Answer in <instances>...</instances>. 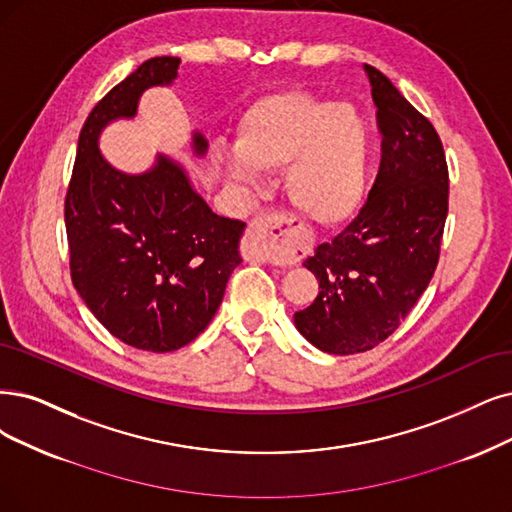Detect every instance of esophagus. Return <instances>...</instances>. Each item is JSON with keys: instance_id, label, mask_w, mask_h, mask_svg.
<instances>
[{"instance_id": "obj_1", "label": "esophagus", "mask_w": 512, "mask_h": 512, "mask_svg": "<svg viewBox=\"0 0 512 512\" xmlns=\"http://www.w3.org/2000/svg\"><path fill=\"white\" fill-rule=\"evenodd\" d=\"M295 217L285 211L261 213L249 223V238L244 242V257L251 261H270L274 246L295 251Z\"/></svg>"}]
</instances>
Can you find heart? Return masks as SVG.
<instances>
[{"instance_id": "obj_1", "label": "heart", "mask_w": 512, "mask_h": 512, "mask_svg": "<svg viewBox=\"0 0 512 512\" xmlns=\"http://www.w3.org/2000/svg\"><path fill=\"white\" fill-rule=\"evenodd\" d=\"M219 160L238 181L285 168L289 202L308 221L337 227L354 217L367 189L369 137L350 105L308 90H278L253 101L238 120L236 147Z\"/></svg>"}]
</instances>
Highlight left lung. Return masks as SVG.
<instances>
[{
  "instance_id": "obj_1",
  "label": "left lung",
  "mask_w": 512,
  "mask_h": 512,
  "mask_svg": "<svg viewBox=\"0 0 512 512\" xmlns=\"http://www.w3.org/2000/svg\"><path fill=\"white\" fill-rule=\"evenodd\" d=\"M363 67L382 132L380 173L358 217L304 261L318 295L293 316L312 346L339 356L384 342L426 291L449 198L437 130L382 71Z\"/></svg>"
}]
</instances>
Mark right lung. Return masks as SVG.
Listing matches in <instances>:
<instances>
[{
	"label": "right lung",
	"instance_id": "add662e5",
	"mask_svg": "<svg viewBox=\"0 0 512 512\" xmlns=\"http://www.w3.org/2000/svg\"><path fill=\"white\" fill-rule=\"evenodd\" d=\"M179 63L177 56L149 59L94 105L65 198L75 291L113 337L147 352L194 342L242 263L244 223L213 213L179 162L158 154L145 173L128 175L99 149L103 128L135 118L141 94L173 84ZM206 149L196 130L194 156Z\"/></svg>",
	"mask_w": 512,
	"mask_h": 512
}]
</instances>
